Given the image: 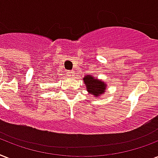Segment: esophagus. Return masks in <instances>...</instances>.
<instances>
[{"instance_id":"esophagus-1","label":"esophagus","mask_w":158,"mask_h":158,"mask_svg":"<svg viewBox=\"0 0 158 158\" xmlns=\"http://www.w3.org/2000/svg\"><path fill=\"white\" fill-rule=\"evenodd\" d=\"M68 76L70 77V78H73L74 76V72L73 70H69V72H68Z\"/></svg>"}]
</instances>
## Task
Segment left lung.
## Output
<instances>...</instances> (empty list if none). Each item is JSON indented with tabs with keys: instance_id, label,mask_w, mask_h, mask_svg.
Returning a JSON list of instances; mask_svg holds the SVG:
<instances>
[{
	"instance_id": "1",
	"label": "left lung",
	"mask_w": 158,
	"mask_h": 158,
	"mask_svg": "<svg viewBox=\"0 0 158 158\" xmlns=\"http://www.w3.org/2000/svg\"><path fill=\"white\" fill-rule=\"evenodd\" d=\"M83 79L86 85L87 91L89 94H93L95 97H98L105 93L106 89V84L102 80L95 79L92 75H87Z\"/></svg>"
}]
</instances>
